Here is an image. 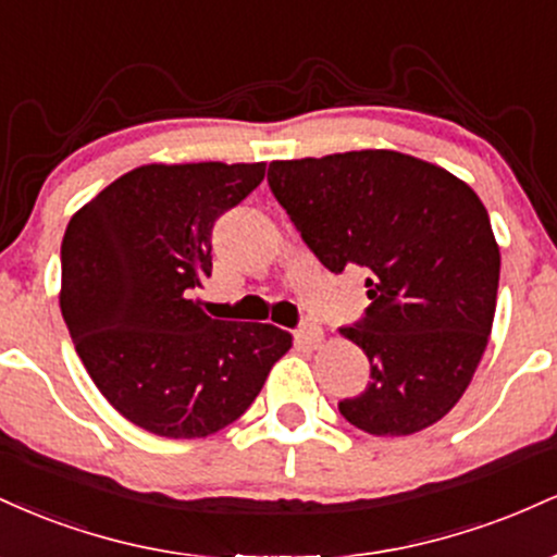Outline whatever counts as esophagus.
<instances>
[{
  "instance_id": "esophagus-1",
  "label": "esophagus",
  "mask_w": 557,
  "mask_h": 557,
  "mask_svg": "<svg viewBox=\"0 0 557 557\" xmlns=\"http://www.w3.org/2000/svg\"><path fill=\"white\" fill-rule=\"evenodd\" d=\"M293 337H296L300 348H317V345L322 343V330H319L314 322H300L298 330L293 332Z\"/></svg>"
}]
</instances>
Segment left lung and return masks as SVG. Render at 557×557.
I'll list each match as a JSON object with an SVG mask.
<instances>
[{"label": "left lung", "instance_id": "obj_1", "mask_svg": "<svg viewBox=\"0 0 557 557\" xmlns=\"http://www.w3.org/2000/svg\"><path fill=\"white\" fill-rule=\"evenodd\" d=\"M270 190L330 272H367L369 306L343 335L372 382L337 403L376 437L426 430L461 400L495 319L500 251L479 196L398 151L272 162Z\"/></svg>", "mask_w": 557, "mask_h": 557}]
</instances>
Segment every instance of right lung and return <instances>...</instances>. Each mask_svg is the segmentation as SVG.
<instances>
[{
	"mask_svg": "<svg viewBox=\"0 0 557 557\" xmlns=\"http://www.w3.org/2000/svg\"><path fill=\"white\" fill-rule=\"evenodd\" d=\"M257 164H146L107 185L62 238L60 309L94 385L140 430L207 437L251 406L290 335L212 319V230L264 181Z\"/></svg>",
	"mask_w": 557,
	"mask_h": 557,
	"instance_id": "obj_1",
	"label": "right lung"
}]
</instances>
